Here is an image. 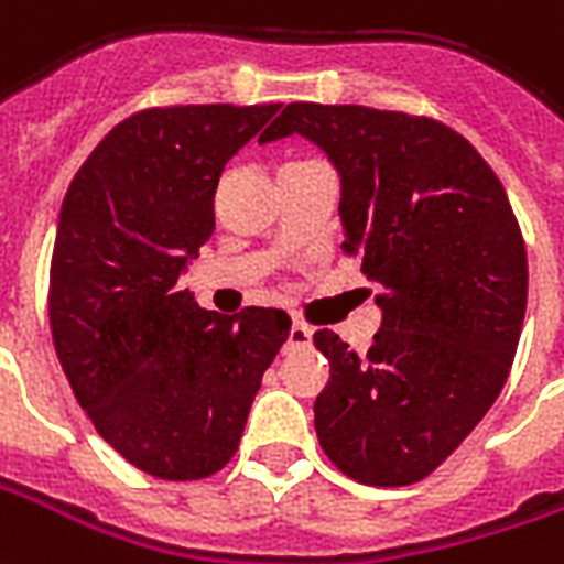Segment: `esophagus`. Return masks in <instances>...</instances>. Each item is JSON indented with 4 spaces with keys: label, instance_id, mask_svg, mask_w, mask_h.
Masks as SVG:
<instances>
[{
    "label": "esophagus",
    "instance_id": "34e87169",
    "mask_svg": "<svg viewBox=\"0 0 564 564\" xmlns=\"http://www.w3.org/2000/svg\"><path fill=\"white\" fill-rule=\"evenodd\" d=\"M286 345H290V348H305V345H311V329H308V326L295 321L293 326H290V338H286Z\"/></svg>",
    "mask_w": 564,
    "mask_h": 564
}]
</instances>
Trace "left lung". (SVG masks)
<instances>
[{"label":"left lung","mask_w":564,"mask_h":564,"mask_svg":"<svg viewBox=\"0 0 564 564\" xmlns=\"http://www.w3.org/2000/svg\"><path fill=\"white\" fill-rule=\"evenodd\" d=\"M299 133L341 180L345 253L378 283L366 354L314 333L326 458L364 486H412L498 400L525 321L529 262L501 180L460 133L369 106L290 104L259 143Z\"/></svg>","instance_id":"8db88e82"}]
</instances>
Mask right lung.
<instances>
[{
    "label": "right lung",
    "mask_w": 564,
    "mask_h": 564,
    "mask_svg": "<svg viewBox=\"0 0 564 564\" xmlns=\"http://www.w3.org/2000/svg\"><path fill=\"white\" fill-rule=\"evenodd\" d=\"M278 109H143L106 133L63 198L48 293L54 350L97 433L149 476L186 482L223 470L290 336L283 311L228 317L176 286L214 235L228 159Z\"/></svg>",
    "instance_id": "add662e5"
}]
</instances>
